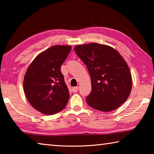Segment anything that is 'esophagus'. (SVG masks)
<instances>
[{
    "instance_id": "obj_1",
    "label": "esophagus",
    "mask_w": 154,
    "mask_h": 154,
    "mask_svg": "<svg viewBox=\"0 0 154 154\" xmlns=\"http://www.w3.org/2000/svg\"><path fill=\"white\" fill-rule=\"evenodd\" d=\"M78 90H79V88H78V87H73L72 88V91L73 92H77Z\"/></svg>"
}]
</instances>
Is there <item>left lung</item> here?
<instances>
[{
    "mask_svg": "<svg viewBox=\"0 0 154 154\" xmlns=\"http://www.w3.org/2000/svg\"><path fill=\"white\" fill-rule=\"evenodd\" d=\"M74 49L90 75L92 91L86 98L88 105L109 112L126 102L131 92L132 79L120 54L111 46L97 43L77 45Z\"/></svg>",
    "mask_w": 154,
    "mask_h": 154,
    "instance_id": "8db88e82",
    "label": "left lung"
}]
</instances>
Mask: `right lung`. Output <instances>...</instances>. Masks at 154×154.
<instances>
[{
	"instance_id": "obj_1",
	"label": "right lung",
	"mask_w": 154,
	"mask_h": 154,
	"mask_svg": "<svg viewBox=\"0 0 154 154\" xmlns=\"http://www.w3.org/2000/svg\"><path fill=\"white\" fill-rule=\"evenodd\" d=\"M71 45H54L35 57L26 72L23 86L33 108L45 115L62 111L69 92L60 71L61 65L71 50Z\"/></svg>"
}]
</instances>
